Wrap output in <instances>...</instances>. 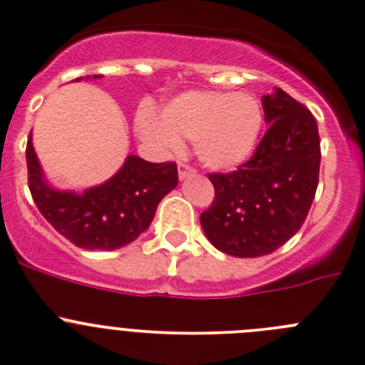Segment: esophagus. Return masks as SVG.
Here are the masks:
<instances>
[{
	"label": "esophagus",
	"instance_id": "34e87169",
	"mask_svg": "<svg viewBox=\"0 0 365 365\" xmlns=\"http://www.w3.org/2000/svg\"><path fill=\"white\" fill-rule=\"evenodd\" d=\"M195 175V170L192 166H189L187 163H178V176L180 180H185L187 176Z\"/></svg>",
	"mask_w": 365,
	"mask_h": 365
}]
</instances>
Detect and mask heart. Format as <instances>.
Instances as JSON below:
<instances>
[{"label": "heart", "mask_w": 365, "mask_h": 365, "mask_svg": "<svg viewBox=\"0 0 365 365\" xmlns=\"http://www.w3.org/2000/svg\"><path fill=\"white\" fill-rule=\"evenodd\" d=\"M138 133L166 152L192 141L212 170H232L250 159L262 129V108L250 94L194 91L164 106L160 120L150 112L136 118Z\"/></svg>", "instance_id": "obj_1"}]
</instances>
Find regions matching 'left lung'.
<instances>
[{
  "instance_id": "8db88e82",
  "label": "left lung",
  "mask_w": 365,
  "mask_h": 365,
  "mask_svg": "<svg viewBox=\"0 0 365 365\" xmlns=\"http://www.w3.org/2000/svg\"><path fill=\"white\" fill-rule=\"evenodd\" d=\"M266 134L247 163L210 173L215 199L201 225L215 248L234 257L278 250L301 229L318 187L320 136L302 103L276 89L262 98Z\"/></svg>"
}]
</instances>
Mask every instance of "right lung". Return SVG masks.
Returning a JSON list of instances; mask_svg holds the SVG:
<instances>
[{"instance_id": "1", "label": "right lung", "mask_w": 365, "mask_h": 365, "mask_svg": "<svg viewBox=\"0 0 365 365\" xmlns=\"http://www.w3.org/2000/svg\"><path fill=\"white\" fill-rule=\"evenodd\" d=\"M26 163L29 190L40 213L57 232L86 250H117L131 243L148 229L160 199L178 185L175 163H148L129 155L103 185L83 194L61 192L45 182L31 134Z\"/></svg>"}]
</instances>
